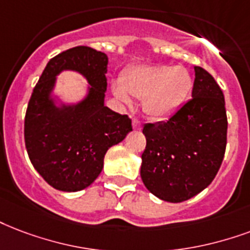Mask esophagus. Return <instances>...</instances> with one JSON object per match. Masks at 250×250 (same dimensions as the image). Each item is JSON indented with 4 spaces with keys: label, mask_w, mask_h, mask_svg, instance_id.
Listing matches in <instances>:
<instances>
[{
    "label": "esophagus",
    "mask_w": 250,
    "mask_h": 250,
    "mask_svg": "<svg viewBox=\"0 0 250 250\" xmlns=\"http://www.w3.org/2000/svg\"><path fill=\"white\" fill-rule=\"evenodd\" d=\"M132 128L133 129H140L142 128V123L138 119H132Z\"/></svg>",
    "instance_id": "obj_1"
}]
</instances>
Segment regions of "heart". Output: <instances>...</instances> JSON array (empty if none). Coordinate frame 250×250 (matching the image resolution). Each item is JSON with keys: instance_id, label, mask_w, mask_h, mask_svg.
<instances>
[{"instance_id": "obj_1", "label": "heart", "mask_w": 250, "mask_h": 250, "mask_svg": "<svg viewBox=\"0 0 250 250\" xmlns=\"http://www.w3.org/2000/svg\"><path fill=\"white\" fill-rule=\"evenodd\" d=\"M193 89V77L184 66L138 65L114 83L112 93L129 104L131 97L143 100V110L150 119L167 121L180 111Z\"/></svg>"}]
</instances>
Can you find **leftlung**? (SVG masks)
Instances as JSON below:
<instances>
[{
  "label": "left lung",
  "instance_id": "1",
  "mask_svg": "<svg viewBox=\"0 0 250 250\" xmlns=\"http://www.w3.org/2000/svg\"><path fill=\"white\" fill-rule=\"evenodd\" d=\"M191 100L167 121L144 125L146 146L140 176L150 193L180 203L208 186L222 165L227 144L226 102L211 74L194 66Z\"/></svg>",
  "mask_w": 250,
  "mask_h": 250
}]
</instances>
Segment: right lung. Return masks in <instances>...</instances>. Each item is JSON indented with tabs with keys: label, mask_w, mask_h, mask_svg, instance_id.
I'll return each mask as SVG.
<instances>
[{
	"label": "right lung",
	"mask_w": 250,
	"mask_h": 250,
	"mask_svg": "<svg viewBox=\"0 0 250 250\" xmlns=\"http://www.w3.org/2000/svg\"><path fill=\"white\" fill-rule=\"evenodd\" d=\"M107 55L80 45L51 59L34 87L24 118V143L35 170L60 191H80L100 176L110 146L132 131L131 119L104 106ZM77 71L88 81L77 103L54 94L57 76Z\"/></svg>",
	"instance_id": "obj_1"
}]
</instances>
